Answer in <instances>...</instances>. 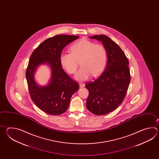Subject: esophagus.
I'll list each match as a JSON object with an SVG mask.
<instances>
[{"mask_svg": "<svg viewBox=\"0 0 159 159\" xmlns=\"http://www.w3.org/2000/svg\"><path fill=\"white\" fill-rule=\"evenodd\" d=\"M80 84V88H84V83H81V82H80V84Z\"/></svg>", "mask_w": 159, "mask_h": 159, "instance_id": "obj_1", "label": "esophagus"}]
</instances>
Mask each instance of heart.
Returning <instances> with one entry per match:
<instances>
[{
	"label": "heart",
	"mask_w": 159,
	"mask_h": 159,
	"mask_svg": "<svg viewBox=\"0 0 159 159\" xmlns=\"http://www.w3.org/2000/svg\"><path fill=\"white\" fill-rule=\"evenodd\" d=\"M71 53H62L60 57L61 65L69 74L75 73L80 61L81 67L75 78L79 81L88 80L91 75H100L107 62V51L101 44H95L91 41L81 39L70 47Z\"/></svg>",
	"instance_id": "obj_1"
}]
</instances>
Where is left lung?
Instances as JSON below:
<instances>
[{"mask_svg": "<svg viewBox=\"0 0 159 159\" xmlns=\"http://www.w3.org/2000/svg\"><path fill=\"white\" fill-rule=\"evenodd\" d=\"M101 41L107 51V64L98 78L87 83L86 107L95 115L107 114L123 101L131 81L129 60L118 44L106 35L90 37Z\"/></svg>", "mask_w": 159, "mask_h": 159, "instance_id": "left-lung-1", "label": "left lung"}]
</instances>
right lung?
Wrapping results in <instances>:
<instances>
[{"instance_id": "right-lung-1", "label": "right lung", "mask_w": 159, "mask_h": 159, "mask_svg": "<svg viewBox=\"0 0 159 159\" xmlns=\"http://www.w3.org/2000/svg\"><path fill=\"white\" fill-rule=\"evenodd\" d=\"M78 36L58 34L43 41L30 56L26 70V78L30 97L41 110L52 115L64 113L70 98L80 88L77 82L69 77L62 68L61 52L68 44ZM47 64L51 69V78L47 85L40 86L34 79L37 68Z\"/></svg>"}]
</instances>
